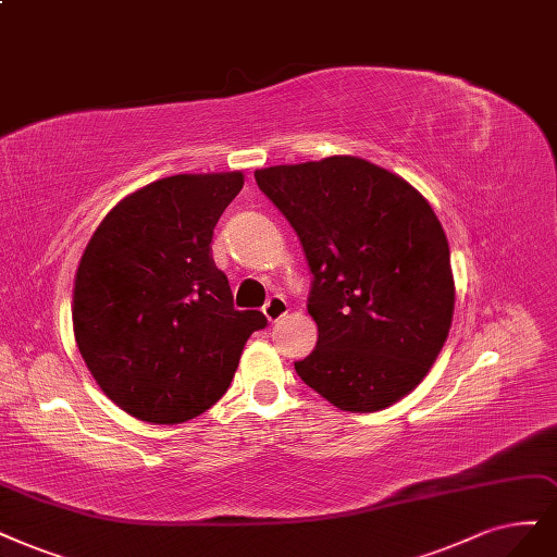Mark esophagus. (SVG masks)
Returning a JSON list of instances; mask_svg holds the SVG:
<instances>
[{"label": "esophagus", "instance_id": "obj_1", "mask_svg": "<svg viewBox=\"0 0 557 557\" xmlns=\"http://www.w3.org/2000/svg\"><path fill=\"white\" fill-rule=\"evenodd\" d=\"M262 313L270 322H278L285 313H287V301L283 295H272L267 299V304L262 306Z\"/></svg>", "mask_w": 557, "mask_h": 557}]
</instances>
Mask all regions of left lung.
Here are the masks:
<instances>
[{
  "label": "left lung",
  "mask_w": 557,
  "mask_h": 557,
  "mask_svg": "<svg viewBox=\"0 0 557 557\" xmlns=\"http://www.w3.org/2000/svg\"><path fill=\"white\" fill-rule=\"evenodd\" d=\"M311 267L315 350L297 375L348 412L410 394L437 359L454 315L445 230L426 198L357 157L256 170Z\"/></svg>",
  "instance_id": "obj_1"
}]
</instances>
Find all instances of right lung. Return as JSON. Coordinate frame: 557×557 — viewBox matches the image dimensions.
I'll list each match as a JSON object with an SVG mask.
<instances>
[{
    "label": "right lung",
    "instance_id": "1",
    "mask_svg": "<svg viewBox=\"0 0 557 557\" xmlns=\"http://www.w3.org/2000/svg\"><path fill=\"white\" fill-rule=\"evenodd\" d=\"M242 172L172 175L114 205L73 285V332L106 396L149 424H182L227 392L244 345L267 327L237 311L214 264V227Z\"/></svg>",
    "mask_w": 557,
    "mask_h": 557
}]
</instances>
